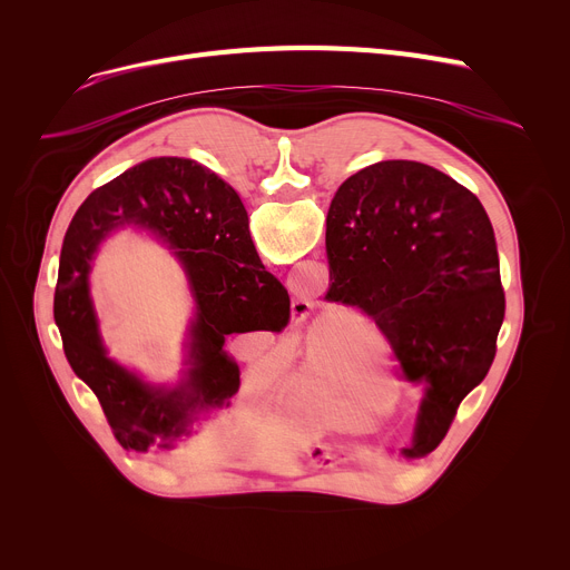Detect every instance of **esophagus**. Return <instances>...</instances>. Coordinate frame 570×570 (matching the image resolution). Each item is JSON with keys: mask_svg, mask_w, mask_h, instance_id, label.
<instances>
[{"mask_svg": "<svg viewBox=\"0 0 570 570\" xmlns=\"http://www.w3.org/2000/svg\"><path fill=\"white\" fill-rule=\"evenodd\" d=\"M307 309H309V301H307V297H297V301H293V314L305 316Z\"/></svg>", "mask_w": 570, "mask_h": 570, "instance_id": "34e87169", "label": "esophagus"}]
</instances>
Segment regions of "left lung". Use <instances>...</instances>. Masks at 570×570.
<instances>
[{
    "label": "left lung",
    "mask_w": 570,
    "mask_h": 570,
    "mask_svg": "<svg viewBox=\"0 0 570 570\" xmlns=\"http://www.w3.org/2000/svg\"><path fill=\"white\" fill-rule=\"evenodd\" d=\"M327 301L365 309L423 391L404 458H425L497 355L505 314L485 207L445 173L379 161L351 175L327 209Z\"/></svg>",
    "instance_id": "obj_1"
}]
</instances>
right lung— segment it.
<instances>
[{
  "instance_id": "1",
  "label": "right lung",
  "mask_w": 570,
  "mask_h": 570,
  "mask_svg": "<svg viewBox=\"0 0 570 570\" xmlns=\"http://www.w3.org/2000/svg\"><path fill=\"white\" fill-rule=\"evenodd\" d=\"M122 227L153 234L184 267L195 312L175 384H155L109 357L91 297L94 258ZM55 323L71 370L95 391L115 439L127 451H173L239 387L228 335L282 331L291 316L284 284L267 273L237 191L194 159H147L78 207L55 286Z\"/></svg>"
}]
</instances>
